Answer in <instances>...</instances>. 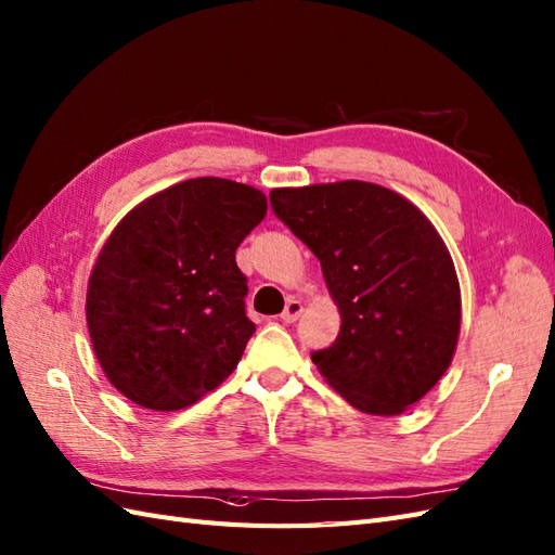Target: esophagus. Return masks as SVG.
<instances>
[{
	"label": "esophagus",
	"mask_w": 555,
	"mask_h": 555,
	"mask_svg": "<svg viewBox=\"0 0 555 555\" xmlns=\"http://www.w3.org/2000/svg\"><path fill=\"white\" fill-rule=\"evenodd\" d=\"M302 311H305V307H302V302H299V299H288L286 309H283V313H281V321L283 323H295L299 315H302Z\"/></svg>",
	"instance_id": "esophagus-1"
}]
</instances>
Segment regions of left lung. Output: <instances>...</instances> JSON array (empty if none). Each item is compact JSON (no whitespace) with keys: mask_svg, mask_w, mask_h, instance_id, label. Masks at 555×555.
<instances>
[{"mask_svg":"<svg viewBox=\"0 0 555 555\" xmlns=\"http://www.w3.org/2000/svg\"><path fill=\"white\" fill-rule=\"evenodd\" d=\"M274 214L321 260L339 335L313 365L362 414L400 416L449 370L461 283L427 216L367 181L274 188Z\"/></svg>","mask_w":555,"mask_h":555,"instance_id":"1","label":"left lung"}]
</instances>
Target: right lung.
I'll use <instances>...</instances> for the list:
<instances>
[{"label": "right lung", "mask_w": 555, "mask_h": 555, "mask_svg": "<svg viewBox=\"0 0 555 555\" xmlns=\"http://www.w3.org/2000/svg\"><path fill=\"white\" fill-rule=\"evenodd\" d=\"M264 214L258 188L202 177L146 197L108 234L88 279L86 321L120 395L177 411L236 370L256 325L234 253Z\"/></svg>", "instance_id": "add662e5"}]
</instances>
